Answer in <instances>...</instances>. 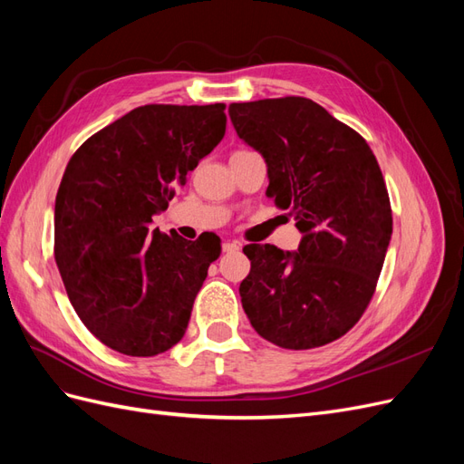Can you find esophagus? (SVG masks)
Wrapping results in <instances>:
<instances>
[{
	"label": "esophagus",
	"mask_w": 464,
	"mask_h": 464,
	"mask_svg": "<svg viewBox=\"0 0 464 464\" xmlns=\"http://www.w3.org/2000/svg\"><path fill=\"white\" fill-rule=\"evenodd\" d=\"M222 251H224V254H236V251H240V244H236V242H224V244H222Z\"/></svg>",
	"instance_id": "obj_1"
}]
</instances>
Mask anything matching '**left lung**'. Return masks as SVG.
Segmentation results:
<instances>
[{
    "label": "left lung",
    "mask_w": 464,
    "mask_h": 464,
    "mask_svg": "<svg viewBox=\"0 0 464 464\" xmlns=\"http://www.w3.org/2000/svg\"><path fill=\"white\" fill-rule=\"evenodd\" d=\"M237 137L266 162V195L296 218L298 251L249 244L244 312L263 339L290 350L333 343L375 292L392 234L385 179L360 133L304 96L234 102Z\"/></svg>",
    "instance_id": "obj_1"
}]
</instances>
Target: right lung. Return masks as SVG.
<instances>
[{
  "label": "right lung",
  "mask_w": 464,
  "mask_h": 464,
  "mask_svg": "<svg viewBox=\"0 0 464 464\" xmlns=\"http://www.w3.org/2000/svg\"><path fill=\"white\" fill-rule=\"evenodd\" d=\"M224 104H147L82 143L62 178L53 257L67 296L102 344L157 356L186 334L220 240L150 230L176 188L227 131Z\"/></svg>",
  "instance_id": "right-lung-1"
}]
</instances>
